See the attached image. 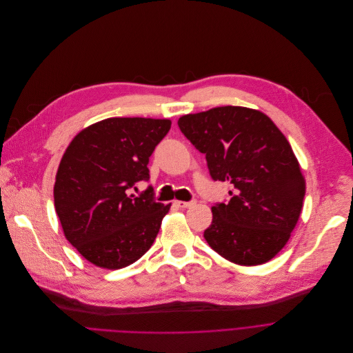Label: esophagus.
Instances as JSON below:
<instances>
[{
    "instance_id": "esophagus-1",
    "label": "esophagus",
    "mask_w": 353,
    "mask_h": 353,
    "mask_svg": "<svg viewBox=\"0 0 353 353\" xmlns=\"http://www.w3.org/2000/svg\"><path fill=\"white\" fill-rule=\"evenodd\" d=\"M194 204H196V201H194V200H192V201L175 200V205H176L178 208H189V207H192V205H194Z\"/></svg>"
}]
</instances>
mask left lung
<instances>
[{"instance_id": "1", "label": "left lung", "mask_w": 353, "mask_h": 353, "mask_svg": "<svg viewBox=\"0 0 353 353\" xmlns=\"http://www.w3.org/2000/svg\"><path fill=\"white\" fill-rule=\"evenodd\" d=\"M178 125L205 154L211 178L234 185L227 204L211 207L204 239L235 264L267 263L290 241L306 193L287 137L261 111L235 105L183 115Z\"/></svg>"}]
</instances>
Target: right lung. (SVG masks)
<instances>
[{
	"label": "right lung",
	"instance_id": "1",
	"mask_svg": "<svg viewBox=\"0 0 353 353\" xmlns=\"http://www.w3.org/2000/svg\"><path fill=\"white\" fill-rule=\"evenodd\" d=\"M170 119L107 118L81 130L66 148L54 185V205L69 243L92 264L123 268L153 245L171 204L129 189L149 181V159Z\"/></svg>",
	"mask_w": 353,
	"mask_h": 353
}]
</instances>
